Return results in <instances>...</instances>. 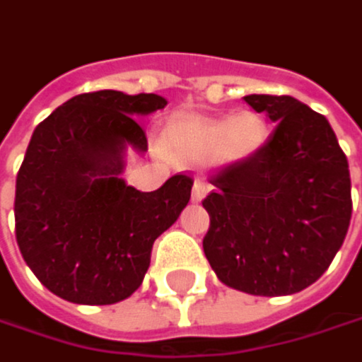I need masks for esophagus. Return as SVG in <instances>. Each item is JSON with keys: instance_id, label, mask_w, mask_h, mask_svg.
<instances>
[{"instance_id": "1", "label": "esophagus", "mask_w": 362, "mask_h": 362, "mask_svg": "<svg viewBox=\"0 0 362 362\" xmlns=\"http://www.w3.org/2000/svg\"><path fill=\"white\" fill-rule=\"evenodd\" d=\"M209 184L207 180H203V178H199V180H194L192 184V201H201V199H205V194L209 192Z\"/></svg>"}]
</instances>
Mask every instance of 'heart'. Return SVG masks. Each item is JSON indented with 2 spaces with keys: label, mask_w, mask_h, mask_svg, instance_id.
Returning <instances> with one entry per match:
<instances>
[{
  "label": "heart",
  "mask_w": 362,
  "mask_h": 362,
  "mask_svg": "<svg viewBox=\"0 0 362 362\" xmlns=\"http://www.w3.org/2000/svg\"><path fill=\"white\" fill-rule=\"evenodd\" d=\"M264 140L266 123L252 110H241L230 119H182L168 134L170 146L194 161L214 157L220 161H243L262 148Z\"/></svg>",
  "instance_id": "1"
}]
</instances>
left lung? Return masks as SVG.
I'll use <instances>...</instances> for the list:
<instances>
[{
    "mask_svg": "<svg viewBox=\"0 0 362 362\" xmlns=\"http://www.w3.org/2000/svg\"><path fill=\"white\" fill-rule=\"evenodd\" d=\"M243 100L276 127L255 155L211 176L203 252L233 289L291 296L321 279L346 239L348 159L329 121L300 100L270 94Z\"/></svg>",
    "mask_w": 362,
    "mask_h": 362,
    "instance_id": "8db88e82",
    "label": "left lung"
}]
</instances>
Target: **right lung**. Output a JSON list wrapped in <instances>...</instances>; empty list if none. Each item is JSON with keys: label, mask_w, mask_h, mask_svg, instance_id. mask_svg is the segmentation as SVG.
<instances>
[{"label": "right lung", "mask_w": 362, "mask_h": 362, "mask_svg": "<svg viewBox=\"0 0 362 362\" xmlns=\"http://www.w3.org/2000/svg\"><path fill=\"white\" fill-rule=\"evenodd\" d=\"M165 105L157 94L100 90L66 100L35 127L16 176V241L58 298L90 306L129 298L148 270L155 239L186 207V174L153 192L119 178L125 146L148 148L136 117Z\"/></svg>", "instance_id": "obj_1"}]
</instances>
